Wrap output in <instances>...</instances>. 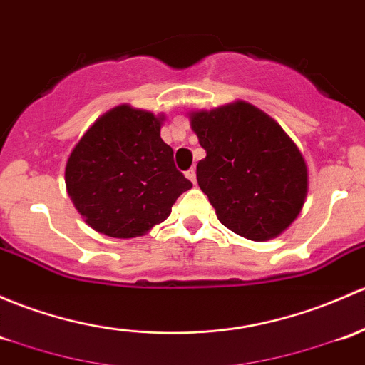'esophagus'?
Returning a JSON list of instances; mask_svg holds the SVG:
<instances>
[{"instance_id":"34e87169","label":"esophagus","mask_w":365,"mask_h":365,"mask_svg":"<svg viewBox=\"0 0 365 365\" xmlns=\"http://www.w3.org/2000/svg\"><path fill=\"white\" fill-rule=\"evenodd\" d=\"M185 176L190 180V182L195 183V170H194V168H190L189 171H185Z\"/></svg>"}]
</instances>
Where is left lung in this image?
<instances>
[{"instance_id":"1","label":"left lung","mask_w":365,"mask_h":365,"mask_svg":"<svg viewBox=\"0 0 365 365\" xmlns=\"http://www.w3.org/2000/svg\"><path fill=\"white\" fill-rule=\"evenodd\" d=\"M190 122L206 150L197 183L220 224L252 241L285 231L308 192L306 163L285 131L243 101L194 113Z\"/></svg>"}]
</instances>
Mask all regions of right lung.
Returning <instances> with one entry per match:
<instances>
[{
    "instance_id": "1",
    "label": "right lung",
    "mask_w": 365,
    "mask_h": 365,
    "mask_svg": "<svg viewBox=\"0 0 365 365\" xmlns=\"http://www.w3.org/2000/svg\"><path fill=\"white\" fill-rule=\"evenodd\" d=\"M192 187L160 138V118L122 105L105 113L73 148L66 189L86 222L110 237H136L166 220Z\"/></svg>"
}]
</instances>
